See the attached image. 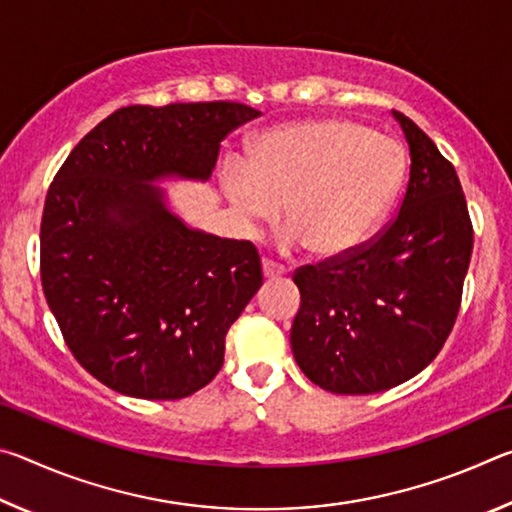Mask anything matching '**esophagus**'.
Wrapping results in <instances>:
<instances>
[{
    "label": "esophagus",
    "mask_w": 512,
    "mask_h": 512,
    "mask_svg": "<svg viewBox=\"0 0 512 512\" xmlns=\"http://www.w3.org/2000/svg\"><path fill=\"white\" fill-rule=\"evenodd\" d=\"M262 271L266 280H275V277H282L284 275V266L273 262V259H264L262 262Z\"/></svg>",
    "instance_id": "1"
}]
</instances>
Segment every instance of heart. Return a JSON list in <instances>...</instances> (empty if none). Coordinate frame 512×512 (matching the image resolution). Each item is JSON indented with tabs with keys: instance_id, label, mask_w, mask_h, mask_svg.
<instances>
[{
	"instance_id": "heart-1",
	"label": "heart",
	"mask_w": 512,
	"mask_h": 512,
	"mask_svg": "<svg viewBox=\"0 0 512 512\" xmlns=\"http://www.w3.org/2000/svg\"><path fill=\"white\" fill-rule=\"evenodd\" d=\"M404 149L348 119H307L257 135L246 162L221 169V189L248 230L291 223L284 248L309 244L316 255H343L384 219L404 180Z\"/></svg>"
}]
</instances>
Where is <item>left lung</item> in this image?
<instances>
[{"label":"left lung","mask_w":512,"mask_h":512,"mask_svg":"<svg viewBox=\"0 0 512 512\" xmlns=\"http://www.w3.org/2000/svg\"><path fill=\"white\" fill-rule=\"evenodd\" d=\"M409 142V185L395 219L366 244L293 273L300 309L291 350L336 395H370L418 375L461 307L474 232L452 162L393 110Z\"/></svg>","instance_id":"obj_1"}]
</instances>
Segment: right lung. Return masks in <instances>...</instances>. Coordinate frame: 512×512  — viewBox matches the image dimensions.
<instances>
[{
  "instance_id": "add662e5",
  "label": "right lung",
  "mask_w": 512,
  "mask_h": 512,
  "mask_svg": "<svg viewBox=\"0 0 512 512\" xmlns=\"http://www.w3.org/2000/svg\"><path fill=\"white\" fill-rule=\"evenodd\" d=\"M235 101L128 106L92 128L51 183L40 277L76 361L112 391L180 400L223 366L225 334L262 287L250 241L194 230L155 183L210 180Z\"/></svg>"
}]
</instances>
